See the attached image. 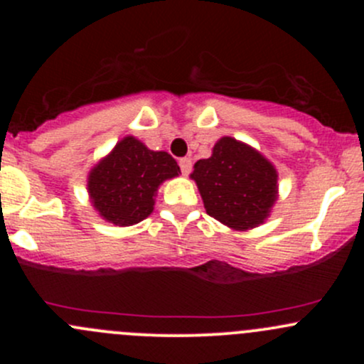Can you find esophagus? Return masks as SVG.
<instances>
[{
  "label": "esophagus",
  "mask_w": 364,
  "mask_h": 364,
  "mask_svg": "<svg viewBox=\"0 0 364 364\" xmlns=\"http://www.w3.org/2000/svg\"><path fill=\"white\" fill-rule=\"evenodd\" d=\"M179 168H181L183 174H190L192 171V159H181L179 160Z\"/></svg>",
  "instance_id": "esophagus-1"
}]
</instances>
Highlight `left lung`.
<instances>
[{
	"label": "left lung",
	"mask_w": 364,
	"mask_h": 364,
	"mask_svg": "<svg viewBox=\"0 0 364 364\" xmlns=\"http://www.w3.org/2000/svg\"><path fill=\"white\" fill-rule=\"evenodd\" d=\"M192 179L199 186L209 216L236 230L264 222L277 200V171L259 151L223 137L209 159L193 165Z\"/></svg>",
	"instance_id": "8db88e82"
}]
</instances>
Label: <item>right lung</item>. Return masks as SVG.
I'll use <instances>...</instances> for the list:
<instances>
[{
    "label": "right lung",
    "instance_id": "obj_1",
    "mask_svg": "<svg viewBox=\"0 0 364 364\" xmlns=\"http://www.w3.org/2000/svg\"><path fill=\"white\" fill-rule=\"evenodd\" d=\"M178 174V161L168 153L151 151L137 139L124 137L91 171L87 190L107 222L128 227L151 215L160 183Z\"/></svg>",
    "mask_w": 364,
    "mask_h": 364
}]
</instances>
